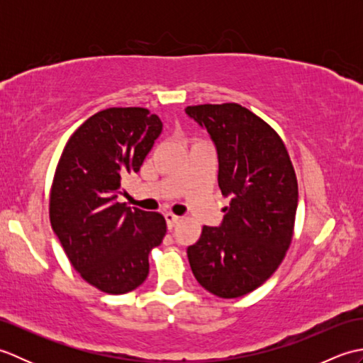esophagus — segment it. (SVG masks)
Masks as SVG:
<instances>
[{
    "mask_svg": "<svg viewBox=\"0 0 363 363\" xmlns=\"http://www.w3.org/2000/svg\"><path fill=\"white\" fill-rule=\"evenodd\" d=\"M181 220V217H177V215H173V213H165V221H167V226H168V229H172L177 221Z\"/></svg>",
    "mask_w": 363,
    "mask_h": 363,
    "instance_id": "1",
    "label": "esophagus"
}]
</instances>
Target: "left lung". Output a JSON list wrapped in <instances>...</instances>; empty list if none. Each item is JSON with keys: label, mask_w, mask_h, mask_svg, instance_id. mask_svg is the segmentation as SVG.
Returning a JSON list of instances; mask_svg holds the SVG:
<instances>
[{"label": "left lung", "mask_w": 363, "mask_h": 363, "mask_svg": "<svg viewBox=\"0 0 363 363\" xmlns=\"http://www.w3.org/2000/svg\"><path fill=\"white\" fill-rule=\"evenodd\" d=\"M218 154V186L230 199L221 225L187 248L196 281L220 298L260 287L287 252L298 207L295 169L276 130L235 103L189 106Z\"/></svg>", "instance_id": "obj_1"}]
</instances>
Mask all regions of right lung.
I'll return each mask as SVG.
<instances>
[{
    "label": "right lung",
    "mask_w": 363,
    "mask_h": 363,
    "mask_svg": "<svg viewBox=\"0 0 363 363\" xmlns=\"http://www.w3.org/2000/svg\"><path fill=\"white\" fill-rule=\"evenodd\" d=\"M160 133V118L143 107L101 111L68 138L54 174V234L82 279L111 295L143 284L148 254L167 233L160 213L117 203L121 179L138 173Z\"/></svg>",
    "instance_id": "add662e5"
}]
</instances>
